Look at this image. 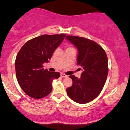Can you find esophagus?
<instances>
[{
    "label": "esophagus",
    "instance_id": "esophagus-1",
    "mask_svg": "<svg viewBox=\"0 0 130 130\" xmlns=\"http://www.w3.org/2000/svg\"><path fill=\"white\" fill-rule=\"evenodd\" d=\"M60 76H61V77H63V78H65V77H67V75L65 74H64V73H61V74H60Z\"/></svg>",
    "mask_w": 130,
    "mask_h": 130
}]
</instances>
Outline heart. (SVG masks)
Returning a JSON list of instances; mask_svg holds the SVG:
<instances>
[{"label":"heart","instance_id":"obj_1","mask_svg":"<svg viewBox=\"0 0 130 130\" xmlns=\"http://www.w3.org/2000/svg\"><path fill=\"white\" fill-rule=\"evenodd\" d=\"M69 48H71V47H68L67 49H69Z\"/></svg>","mask_w":130,"mask_h":130}]
</instances>
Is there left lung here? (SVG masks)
I'll use <instances>...</instances> for the list:
<instances>
[{
  "mask_svg": "<svg viewBox=\"0 0 130 130\" xmlns=\"http://www.w3.org/2000/svg\"><path fill=\"white\" fill-rule=\"evenodd\" d=\"M66 40L78 50L77 63L82 70L80 78L69 76L73 84L67 93L73 101L86 104L96 98L104 87L108 73L107 55L94 41L75 36H67Z\"/></svg>",
  "mask_w": 130,
  "mask_h": 130,
  "instance_id": "8db88e82",
  "label": "left lung"
}]
</instances>
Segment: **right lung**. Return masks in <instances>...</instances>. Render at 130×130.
Segmentation results:
<instances>
[{
	"label": "right lung",
	"mask_w": 130,
	"mask_h": 130,
	"mask_svg": "<svg viewBox=\"0 0 130 130\" xmlns=\"http://www.w3.org/2000/svg\"><path fill=\"white\" fill-rule=\"evenodd\" d=\"M65 36V34L41 35L26 42L18 52L15 61L17 80L27 95L41 99L52 92V81L60 73L44 70L43 65L50 60Z\"/></svg>",
	"instance_id": "add662e5"
}]
</instances>
